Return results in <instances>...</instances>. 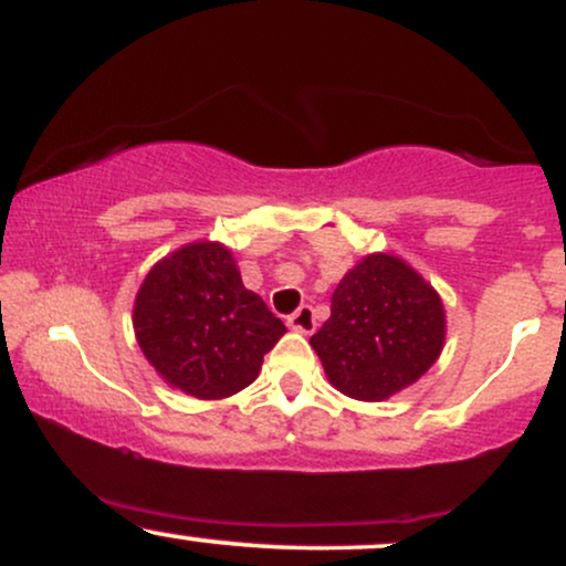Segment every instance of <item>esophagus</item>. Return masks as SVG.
Returning a JSON list of instances; mask_svg holds the SVG:
<instances>
[{
  "mask_svg": "<svg viewBox=\"0 0 566 566\" xmlns=\"http://www.w3.org/2000/svg\"><path fill=\"white\" fill-rule=\"evenodd\" d=\"M287 326L290 329L301 332V335H311V332L316 329V316H313L311 305H301L292 316H287Z\"/></svg>",
  "mask_w": 566,
  "mask_h": 566,
  "instance_id": "1",
  "label": "esophagus"
}]
</instances>
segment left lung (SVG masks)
Listing matches in <instances>:
<instances>
[{
	"instance_id": "obj_1",
	"label": "left lung",
	"mask_w": 566,
	"mask_h": 566,
	"mask_svg": "<svg viewBox=\"0 0 566 566\" xmlns=\"http://www.w3.org/2000/svg\"><path fill=\"white\" fill-rule=\"evenodd\" d=\"M440 292L392 253H369L332 292V316L311 337L329 385L379 403L419 382L446 345Z\"/></svg>"
}]
</instances>
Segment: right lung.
Masks as SVG:
<instances>
[{"label":"right lung","mask_w":566,"mask_h":566,"mask_svg":"<svg viewBox=\"0 0 566 566\" xmlns=\"http://www.w3.org/2000/svg\"><path fill=\"white\" fill-rule=\"evenodd\" d=\"M134 335L158 377L200 400L244 390L287 332L242 284L223 242L197 240L160 258L134 297Z\"/></svg>","instance_id":"right-lung-1"}]
</instances>
